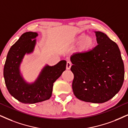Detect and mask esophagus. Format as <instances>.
I'll return each mask as SVG.
<instances>
[{
	"label": "esophagus",
	"instance_id": "34e87169",
	"mask_svg": "<svg viewBox=\"0 0 128 128\" xmlns=\"http://www.w3.org/2000/svg\"><path fill=\"white\" fill-rule=\"evenodd\" d=\"M72 63H71L70 62H69V61H68V62H67V64H66V68H67V70H70V69L71 67H72Z\"/></svg>",
	"mask_w": 128,
	"mask_h": 128
}]
</instances>
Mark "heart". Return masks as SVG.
<instances>
[{"label": "heart", "instance_id": "obj_1", "mask_svg": "<svg viewBox=\"0 0 128 128\" xmlns=\"http://www.w3.org/2000/svg\"><path fill=\"white\" fill-rule=\"evenodd\" d=\"M96 45V40L92 35H86L82 34L74 38L72 41L67 44V46L69 48H74L78 45L76 51L80 54H86L90 52Z\"/></svg>", "mask_w": 128, "mask_h": 128}]
</instances>
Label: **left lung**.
I'll return each instance as SVG.
<instances>
[{
    "mask_svg": "<svg viewBox=\"0 0 128 128\" xmlns=\"http://www.w3.org/2000/svg\"><path fill=\"white\" fill-rule=\"evenodd\" d=\"M94 32L98 45L89 52L71 57V71L74 74L72 88L78 99L102 103L120 90L124 64L118 45L103 32Z\"/></svg>",
    "mask_w": 128,
    "mask_h": 128,
    "instance_id": "1",
    "label": "left lung"
}]
</instances>
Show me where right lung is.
I'll list each match as a JSON object with an SVG mask.
<instances>
[{"instance_id": "add662e5", "label": "right lung", "mask_w": 128, "mask_h": 128, "mask_svg": "<svg viewBox=\"0 0 128 128\" xmlns=\"http://www.w3.org/2000/svg\"><path fill=\"white\" fill-rule=\"evenodd\" d=\"M38 33L27 32L11 46L8 53L4 69V82L9 93L23 103H33L46 100L51 97L53 84L66 70V60L55 66L46 65L33 83L26 82L20 72L25 55L34 52Z\"/></svg>"}]
</instances>
